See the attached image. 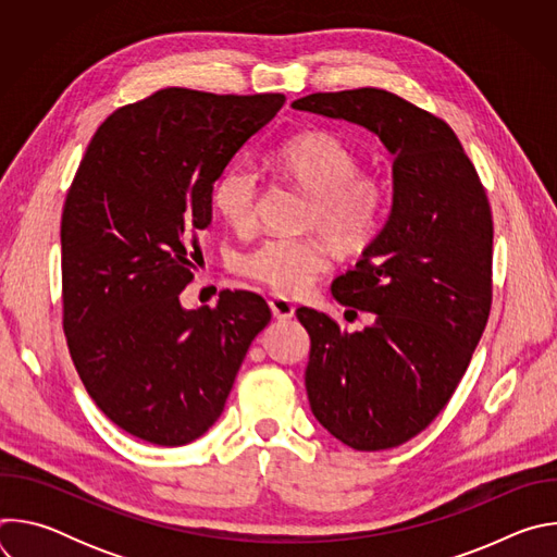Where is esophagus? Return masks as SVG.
Here are the masks:
<instances>
[{"mask_svg":"<svg viewBox=\"0 0 557 557\" xmlns=\"http://www.w3.org/2000/svg\"><path fill=\"white\" fill-rule=\"evenodd\" d=\"M269 306H271V312L275 320H290V317L295 314V306L290 299L282 297V295H275L269 299Z\"/></svg>","mask_w":557,"mask_h":557,"instance_id":"esophagus-1","label":"esophagus"}]
</instances>
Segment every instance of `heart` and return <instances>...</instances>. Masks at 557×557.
I'll use <instances>...</instances> for the list:
<instances>
[{
    "label": "heart",
    "instance_id": "heart-1",
    "mask_svg": "<svg viewBox=\"0 0 557 557\" xmlns=\"http://www.w3.org/2000/svg\"><path fill=\"white\" fill-rule=\"evenodd\" d=\"M277 170L308 198L310 228L322 231L342 251H363L381 228L387 189L363 174L359 153L329 132H310L280 145ZM213 205L235 231H251L260 213V178L249 165L226 170L213 189ZM331 267L322 237H269L237 260V271L284 295L306 293Z\"/></svg>",
    "mask_w": 557,
    "mask_h": 557
}]
</instances>
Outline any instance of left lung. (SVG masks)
<instances>
[{
  "instance_id": "left-lung-1",
  "label": "left lung",
  "mask_w": 557,
  "mask_h": 557,
  "mask_svg": "<svg viewBox=\"0 0 557 557\" xmlns=\"http://www.w3.org/2000/svg\"><path fill=\"white\" fill-rule=\"evenodd\" d=\"M295 110L357 123L394 156L392 209L333 297L374 314L346 333L297 308L310 335L306 392L314 419L359 451L414 438L447 406L492 308L494 222L454 129L376 88L317 92Z\"/></svg>"
}]
</instances>
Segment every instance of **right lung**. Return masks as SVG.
I'll use <instances>...</instances> for the list:
<instances>
[{"instance_id": "add662e5", "label": "right lung", "mask_w": 557, "mask_h": 557, "mask_svg": "<svg viewBox=\"0 0 557 557\" xmlns=\"http://www.w3.org/2000/svg\"><path fill=\"white\" fill-rule=\"evenodd\" d=\"M284 95L158 90L92 136L61 215L63 333L99 410L165 447L222 414L245 355L271 322L251 290L181 306L202 260L213 183L284 106Z\"/></svg>"}]
</instances>
